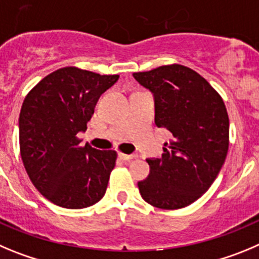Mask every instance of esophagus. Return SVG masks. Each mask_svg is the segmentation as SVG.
Returning <instances> with one entry per match:
<instances>
[{"mask_svg":"<svg viewBox=\"0 0 259 259\" xmlns=\"http://www.w3.org/2000/svg\"><path fill=\"white\" fill-rule=\"evenodd\" d=\"M118 157L124 161H132L134 158H137V155H126V153H118Z\"/></svg>","mask_w":259,"mask_h":259,"instance_id":"obj_1","label":"esophagus"}]
</instances>
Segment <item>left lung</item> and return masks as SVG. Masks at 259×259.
<instances>
[{"instance_id": "obj_1", "label": "left lung", "mask_w": 259, "mask_h": 259, "mask_svg": "<svg viewBox=\"0 0 259 259\" xmlns=\"http://www.w3.org/2000/svg\"><path fill=\"white\" fill-rule=\"evenodd\" d=\"M155 99V124L173 134L160 158H148L150 176L138 182L144 201L179 209L209 190L228 151L227 109L197 72L181 64L133 73ZM167 146V143H165Z\"/></svg>"}]
</instances>
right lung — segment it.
<instances>
[{"label":"right lung","mask_w":259,"mask_h":259,"mask_svg":"<svg viewBox=\"0 0 259 259\" xmlns=\"http://www.w3.org/2000/svg\"><path fill=\"white\" fill-rule=\"evenodd\" d=\"M118 80L76 67L53 72L23 102L20 155L34 187L67 209L92 206L104 196L117 153L81 147L78 133L94 113L98 99Z\"/></svg>","instance_id":"obj_1"}]
</instances>
